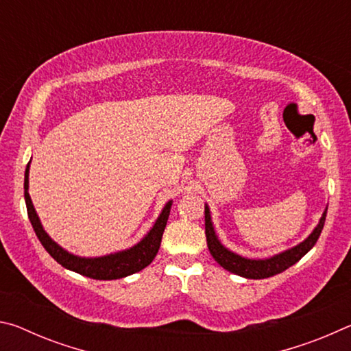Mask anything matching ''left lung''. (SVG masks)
Segmentation results:
<instances>
[{"label":"left lung","mask_w":351,"mask_h":351,"mask_svg":"<svg viewBox=\"0 0 351 351\" xmlns=\"http://www.w3.org/2000/svg\"><path fill=\"white\" fill-rule=\"evenodd\" d=\"M325 217H326V210L324 212L322 218H320L317 228L314 229L313 234L308 237L305 241H302L300 245H297L293 249H288V251H285L278 255H274V257H271V258L251 260V258H245V257H241V255L230 252L229 249H226L221 243L218 241L215 230H213V226L210 221L209 207L206 206L204 221H206L207 247H209L212 257L217 260V263L221 265L224 269L234 272V274H237V276H241L246 278L272 277L276 274H280V272H283L285 269H288L289 266L297 263V261H299L314 245H316L319 235L324 229Z\"/></svg>","instance_id":"1"}]
</instances>
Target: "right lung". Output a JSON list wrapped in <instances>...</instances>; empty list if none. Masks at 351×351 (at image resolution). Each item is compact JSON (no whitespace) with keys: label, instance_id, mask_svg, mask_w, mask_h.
I'll list each match as a JSON object with an SVG mask.
<instances>
[{"label":"right lung","instance_id":"right-lung-1","mask_svg":"<svg viewBox=\"0 0 351 351\" xmlns=\"http://www.w3.org/2000/svg\"><path fill=\"white\" fill-rule=\"evenodd\" d=\"M27 187H29V164L25 173V199H26V207H27V215H29V219H31L35 235L38 237L41 245H43L47 254H49L57 263H60L63 268L79 272V274L86 276L90 278H96V280H114V278H122L130 274H134V272H139L141 269H144L145 266L150 265L153 258L156 257L159 246H161V239H162L165 224H167V219L170 215L171 201H169V203L165 204L161 215H159V218L156 219V223H154L150 232L145 235V239L139 241L136 246L127 249V251L105 255V257L82 258L64 251V249L58 246L56 241H52L49 239V235L45 232L43 226H41L40 219L37 217V212H35L32 206L31 197H29Z\"/></svg>","mask_w":351,"mask_h":351}]
</instances>
